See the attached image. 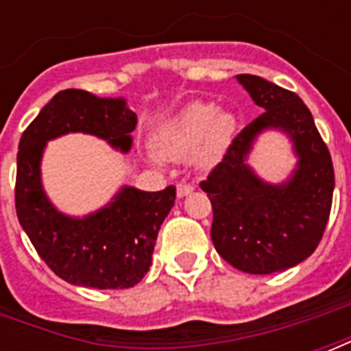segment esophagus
Instances as JSON below:
<instances>
[{
    "mask_svg": "<svg viewBox=\"0 0 351 351\" xmlns=\"http://www.w3.org/2000/svg\"><path fill=\"white\" fill-rule=\"evenodd\" d=\"M191 191H193V186H190V184H178V186H176V195H178V197H186Z\"/></svg>",
    "mask_w": 351,
    "mask_h": 351,
    "instance_id": "obj_1",
    "label": "esophagus"
}]
</instances>
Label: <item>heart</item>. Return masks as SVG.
<instances>
[{"label":"heart","instance_id":"b5f03b06","mask_svg":"<svg viewBox=\"0 0 351 351\" xmlns=\"http://www.w3.org/2000/svg\"><path fill=\"white\" fill-rule=\"evenodd\" d=\"M235 116L218 110L214 103H190L161 128L154 146L165 160H184L193 152L201 171L213 169L235 135Z\"/></svg>","mask_w":351,"mask_h":351}]
</instances>
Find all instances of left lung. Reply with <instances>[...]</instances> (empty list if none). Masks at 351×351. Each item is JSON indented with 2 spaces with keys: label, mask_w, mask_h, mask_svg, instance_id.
<instances>
[{
  "label": "left lung",
  "mask_w": 351,
  "mask_h": 351,
  "mask_svg": "<svg viewBox=\"0 0 351 351\" xmlns=\"http://www.w3.org/2000/svg\"><path fill=\"white\" fill-rule=\"evenodd\" d=\"M237 80L265 112L233 138L199 186L213 203L216 252L239 271L272 274L299 265L317 248L331 213L335 171L297 93L256 75H237ZM267 129L284 130L294 143L298 167L282 184L265 183L245 163L253 141Z\"/></svg>",
  "instance_id": "left-lung-1"
}]
</instances>
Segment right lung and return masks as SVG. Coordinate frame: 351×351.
<instances>
[{
    "mask_svg": "<svg viewBox=\"0 0 351 351\" xmlns=\"http://www.w3.org/2000/svg\"><path fill=\"white\" fill-rule=\"evenodd\" d=\"M137 114L123 97H97L84 90L58 92L22 133L16 156V216L37 254L69 284L125 289L152 265L161 223L176 199L175 186L143 191L123 186L110 203L84 218L60 213L41 182V158L49 141L88 133L128 152Z\"/></svg>",
    "mask_w": 351,
    "mask_h": 351,
    "instance_id": "right-lung-1",
    "label": "right lung"
}]
</instances>
